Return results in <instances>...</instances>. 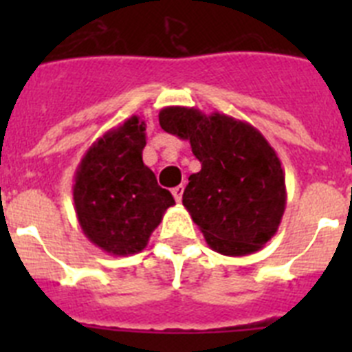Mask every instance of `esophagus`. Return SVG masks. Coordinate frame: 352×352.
Wrapping results in <instances>:
<instances>
[{
  "label": "esophagus",
  "instance_id": "34e87169",
  "mask_svg": "<svg viewBox=\"0 0 352 352\" xmlns=\"http://www.w3.org/2000/svg\"><path fill=\"white\" fill-rule=\"evenodd\" d=\"M183 190H185V186L183 185H178V186H174L173 190V195L174 199H176V203H182V197H183Z\"/></svg>",
  "mask_w": 352,
  "mask_h": 352
}]
</instances>
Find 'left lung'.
I'll use <instances>...</instances> for the list:
<instances>
[{"label":"left lung","mask_w":352,"mask_h":352,"mask_svg":"<svg viewBox=\"0 0 352 352\" xmlns=\"http://www.w3.org/2000/svg\"><path fill=\"white\" fill-rule=\"evenodd\" d=\"M160 126L190 142L201 170L190 174L183 206L222 256H248L278 231L285 211L280 158L250 123L195 107H164Z\"/></svg>","instance_id":"left-lung-1"}]
</instances>
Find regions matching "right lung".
Returning a JSON list of instances; mask_svg holds the SVG:
<instances>
[{"mask_svg": "<svg viewBox=\"0 0 352 352\" xmlns=\"http://www.w3.org/2000/svg\"><path fill=\"white\" fill-rule=\"evenodd\" d=\"M146 121L132 116L96 139L74 176V208L84 236L111 256L144 250L149 236L174 206L144 166Z\"/></svg>", "mask_w": 352, "mask_h": 352, "instance_id": "obj_1", "label": "right lung"}]
</instances>
